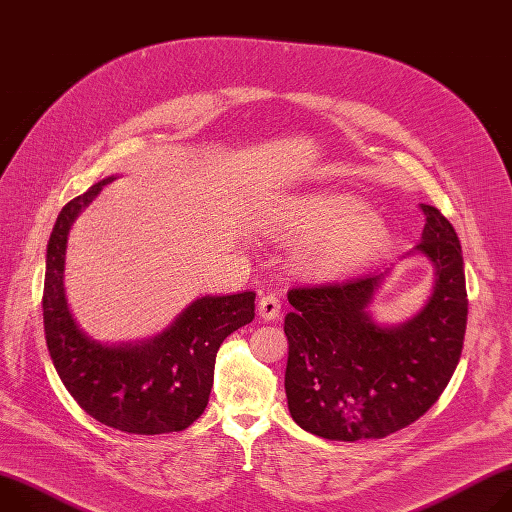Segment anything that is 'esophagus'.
Segmentation results:
<instances>
[{
    "label": "esophagus",
    "mask_w": 512,
    "mask_h": 512,
    "mask_svg": "<svg viewBox=\"0 0 512 512\" xmlns=\"http://www.w3.org/2000/svg\"><path fill=\"white\" fill-rule=\"evenodd\" d=\"M280 310H282V302L275 294H263L261 296L257 312L263 320H275L277 316H280Z\"/></svg>",
    "instance_id": "34e87169"
}]
</instances>
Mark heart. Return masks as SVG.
<instances>
[{
  "label": "heart",
  "mask_w": 512,
  "mask_h": 512,
  "mask_svg": "<svg viewBox=\"0 0 512 512\" xmlns=\"http://www.w3.org/2000/svg\"><path fill=\"white\" fill-rule=\"evenodd\" d=\"M267 230L288 243L306 245L300 263L316 277L353 273L380 257L388 226L367 204L345 192L300 196L269 218Z\"/></svg>",
  "instance_id": "obj_1"
}]
</instances>
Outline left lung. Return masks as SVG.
Instances as JSON below:
<instances>
[{
  "label": "left lung",
  "instance_id": "8db88e82",
  "mask_svg": "<svg viewBox=\"0 0 512 512\" xmlns=\"http://www.w3.org/2000/svg\"><path fill=\"white\" fill-rule=\"evenodd\" d=\"M427 218L414 251L435 265L425 308L400 327H380L367 306L390 269L288 292L286 396L294 421L331 441L382 439L421 418L443 394L461 357L468 292L451 222Z\"/></svg>",
  "mask_w": 512,
  "mask_h": 512
}]
</instances>
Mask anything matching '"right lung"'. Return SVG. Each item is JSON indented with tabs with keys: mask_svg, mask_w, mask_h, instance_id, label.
<instances>
[{
	"mask_svg": "<svg viewBox=\"0 0 512 512\" xmlns=\"http://www.w3.org/2000/svg\"><path fill=\"white\" fill-rule=\"evenodd\" d=\"M112 179L67 202L51 232L42 292L46 347L69 394L102 425L134 435L183 431L208 404L222 341L255 318V292L200 298L167 331L141 345L91 341L67 306L65 249L77 214Z\"/></svg>",
	"mask_w": 512,
	"mask_h": 512,
	"instance_id": "add662e5",
	"label": "right lung"
}]
</instances>
